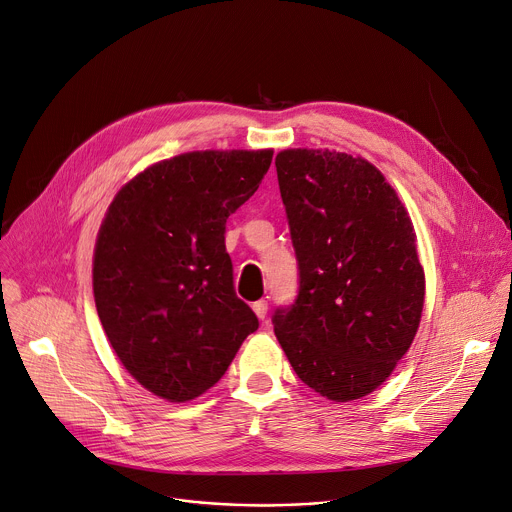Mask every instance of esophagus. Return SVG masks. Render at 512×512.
<instances>
[{
	"label": "esophagus",
	"instance_id": "1",
	"mask_svg": "<svg viewBox=\"0 0 512 512\" xmlns=\"http://www.w3.org/2000/svg\"><path fill=\"white\" fill-rule=\"evenodd\" d=\"M253 310H255V314H257L259 320H265V316H267V300L255 302V304H253Z\"/></svg>",
	"mask_w": 512,
	"mask_h": 512
}]
</instances>
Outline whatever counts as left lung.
Segmentation results:
<instances>
[{
    "label": "left lung",
    "instance_id": "left-lung-1",
    "mask_svg": "<svg viewBox=\"0 0 512 512\" xmlns=\"http://www.w3.org/2000/svg\"><path fill=\"white\" fill-rule=\"evenodd\" d=\"M298 261V296L273 312L296 376L349 402L374 392L408 351L425 304L412 222L361 157L288 149L275 157Z\"/></svg>",
    "mask_w": 512,
    "mask_h": 512
}]
</instances>
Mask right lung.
Segmentation results:
<instances>
[{"instance_id": "add662e5", "label": "right lung", "mask_w": 512, "mask_h": 512, "mask_svg": "<svg viewBox=\"0 0 512 512\" xmlns=\"http://www.w3.org/2000/svg\"><path fill=\"white\" fill-rule=\"evenodd\" d=\"M273 151H196L118 192L94 255L106 337L149 392L188 402L210 390L259 329L235 294L226 220L259 188Z\"/></svg>"}]
</instances>
